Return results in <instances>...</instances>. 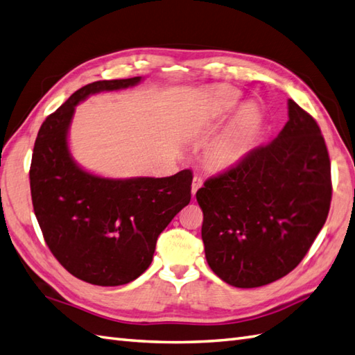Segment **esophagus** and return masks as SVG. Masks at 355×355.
<instances>
[{"label":"esophagus","instance_id":"1","mask_svg":"<svg viewBox=\"0 0 355 355\" xmlns=\"http://www.w3.org/2000/svg\"><path fill=\"white\" fill-rule=\"evenodd\" d=\"M201 186H202V180L198 175H195L192 180V195H195Z\"/></svg>","mask_w":355,"mask_h":355}]
</instances>
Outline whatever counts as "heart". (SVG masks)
I'll list each match as a JSON object with an SVG mask.
<instances>
[{"mask_svg": "<svg viewBox=\"0 0 355 355\" xmlns=\"http://www.w3.org/2000/svg\"><path fill=\"white\" fill-rule=\"evenodd\" d=\"M239 92L234 89H225L219 96L220 112H227L237 104ZM259 123V114L251 107L237 114L232 130L222 137L210 150V157L216 164H230L236 162L245 148L246 137Z\"/></svg>", "mask_w": 355, "mask_h": 355, "instance_id": "obj_1", "label": "heart"}]
</instances>
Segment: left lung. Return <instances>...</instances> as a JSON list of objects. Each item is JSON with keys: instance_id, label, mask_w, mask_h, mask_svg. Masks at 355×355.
Segmentation results:
<instances>
[{"instance_id": "1", "label": "left lung", "mask_w": 355, "mask_h": 355, "mask_svg": "<svg viewBox=\"0 0 355 355\" xmlns=\"http://www.w3.org/2000/svg\"><path fill=\"white\" fill-rule=\"evenodd\" d=\"M279 135L245 154L196 192L205 259L225 283L242 289L283 278L322 230L331 202V164L311 114L287 101Z\"/></svg>"}]
</instances>
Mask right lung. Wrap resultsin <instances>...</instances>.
I'll return each instance as SVG.
<instances>
[{
  "label": "right lung",
  "instance_id": "right-lung-1",
  "mask_svg": "<svg viewBox=\"0 0 355 355\" xmlns=\"http://www.w3.org/2000/svg\"><path fill=\"white\" fill-rule=\"evenodd\" d=\"M140 80L78 89L44 121L33 150L31 201L48 248L69 274L95 286H122L142 275L159 234L191 201V169L163 178H104L72 159L68 131L76 105Z\"/></svg>",
  "mask_w": 355,
  "mask_h": 355
}]
</instances>
